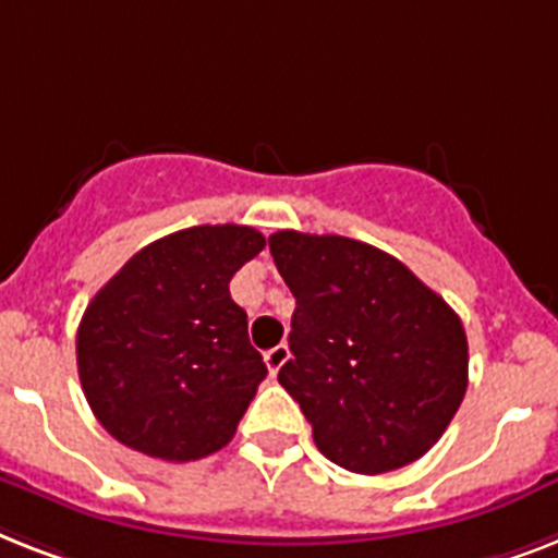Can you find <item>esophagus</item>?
I'll return each instance as SVG.
<instances>
[{
	"label": "esophagus",
	"mask_w": 558,
	"mask_h": 558,
	"mask_svg": "<svg viewBox=\"0 0 558 558\" xmlns=\"http://www.w3.org/2000/svg\"><path fill=\"white\" fill-rule=\"evenodd\" d=\"M264 361H266V369H269V375H278L280 366L289 361V347H287V343H278L275 350L266 352Z\"/></svg>",
	"instance_id": "obj_1"
}]
</instances>
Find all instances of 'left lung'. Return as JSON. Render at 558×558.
Wrapping results in <instances>:
<instances>
[{
	"label": "left lung",
	"instance_id": "8db88e82",
	"mask_svg": "<svg viewBox=\"0 0 558 558\" xmlns=\"http://www.w3.org/2000/svg\"><path fill=\"white\" fill-rule=\"evenodd\" d=\"M294 294L278 381L326 459L352 473L407 468L444 436L468 392V335L401 260L341 234L275 232Z\"/></svg>",
	"mask_w": 558,
	"mask_h": 558
}]
</instances>
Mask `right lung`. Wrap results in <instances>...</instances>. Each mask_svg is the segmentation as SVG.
Instances as JSON below:
<instances>
[{
    "label": "right lung",
    "mask_w": 558,
    "mask_h": 558,
    "mask_svg": "<svg viewBox=\"0 0 558 558\" xmlns=\"http://www.w3.org/2000/svg\"><path fill=\"white\" fill-rule=\"evenodd\" d=\"M264 246L252 226H192L140 248L94 294L76 366L117 441L162 461L206 459L232 441L266 364L229 280Z\"/></svg>",
    "instance_id": "obj_1"
}]
</instances>
